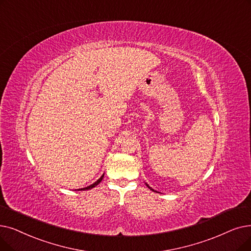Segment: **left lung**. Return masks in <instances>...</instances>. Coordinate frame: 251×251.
<instances>
[{
	"label": "left lung",
	"mask_w": 251,
	"mask_h": 251,
	"mask_svg": "<svg viewBox=\"0 0 251 251\" xmlns=\"http://www.w3.org/2000/svg\"><path fill=\"white\" fill-rule=\"evenodd\" d=\"M146 184H147V187H148V188H149L150 190H151V191H154V190H152V189H151V187H149V184H148V183H146ZM154 192H155V191H154Z\"/></svg>",
	"instance_id": "obj_1"
}]
</instances>
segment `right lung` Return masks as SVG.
I'll return each mask as SVG.
<instances>
[{"label":"right lung","mask_w":251,"mask_h":251,"mask_svg":"<svg viewBox=\"0 0 251 251\" xmlns=\"http://www.w3.org/2000/svg\"><path fill=\"white\" fill-rule=\"evenodd\" d=\"M103 176L104 174H102V176H100V179H97L94 183H92V184H90V186H88V187H86V188H83V189H80V190H78V191H85V190H90V189H92V188H94V187H96L97 184H99L101 180H102V178H103Z\"/></svg>","instance_id":"obj_1"}]
</instances>
